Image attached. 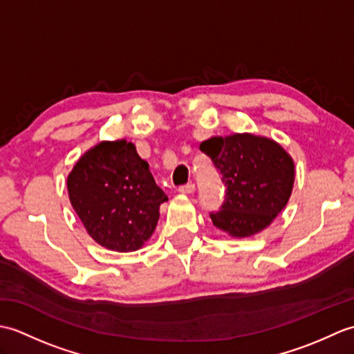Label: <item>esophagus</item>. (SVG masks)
<instances>
[{"label": "esophagus", "instance_id": "34e87169", "mask_svg": "<svg viewBox=\"0 0 354 354\" xmlns=\"http://www.w3.org/2000/svg\"><path fill=\"white\" fill-rule=\"evenodd\" d=\"M194 190H196V187H194V184H185V185H181L178 189V192L179 193H183V194H192V193H194Z\"/></svg>", "mask_w": 354, "mask_h": 354}]
</instances>
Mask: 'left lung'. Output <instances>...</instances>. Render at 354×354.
<instances>
[{"label":"left lung","mask_w":354,"mask_h":354,"mask_svg":"<svg viewBox=\"0 0 354 354\" xmlns=\"http://www.w3.org/2000/svg\"><path fill=\"white\" fill-rule=\"evenodd\" d=\"M222 175L225 201L213 225L231 237H251L268 228L292 194L295 164L277 141L254 133L212 137L201 142Z\"/></svg>","instance_id":"left-lung-1"}]
</instances>
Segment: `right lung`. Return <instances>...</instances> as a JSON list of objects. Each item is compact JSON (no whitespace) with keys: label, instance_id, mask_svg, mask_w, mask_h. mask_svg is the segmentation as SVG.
Wrapping results in <instances>:
<instances>
[{"label":"right lung","instance_id":"add662e5","mask_svg":"<svg viewBox=\"0 0 354 354\" xmlns=\"http://www.w3.org/2000/svg\"><path fill=\"white\" fill-rule=\"evenodd\" d=\"M70 202L89 236L117 252L150 239L167 201L133 142L102 141L79 158L66 178Z\"/></svg>","mask_w":354,"mask_h":354}]
</instances>
